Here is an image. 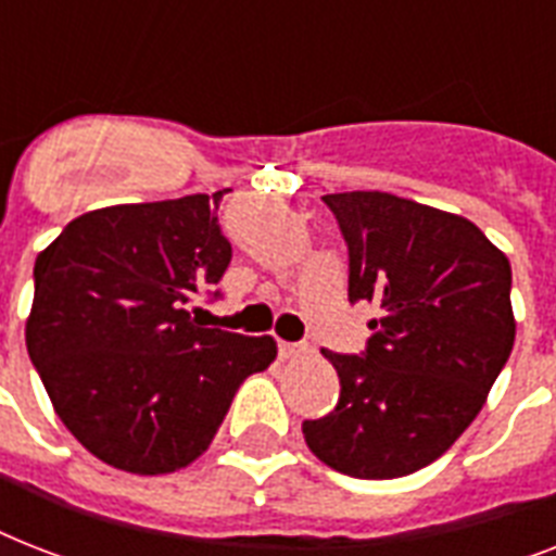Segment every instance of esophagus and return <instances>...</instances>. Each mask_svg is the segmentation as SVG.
I'll return each mask as SVG.
<instances>
[{"instance_id": "obj_1", "label": "esophagus", "mask_w": 556, "mask_h": 556, "mask_svg": "<svg viewBox=\"0 0 556 556\" xmlns=\"http://www.w3.org/2000/svg\"><path fill=\"white\" fill-rule=\"evenodd\" d=\"M308 352V346L305 343H286V340H279V357L282 361H288V357H300Z\"/></svg>"}]
</instances>
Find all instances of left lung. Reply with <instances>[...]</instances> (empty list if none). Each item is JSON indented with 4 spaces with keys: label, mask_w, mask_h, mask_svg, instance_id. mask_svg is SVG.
Returning a JSON list of instances; mask_svg holds the SVG:
<instances>
[{
    "label": "left lung",
    "mask_w": 556,
    "mask_h": 556,
    "mask_svg": "<svg viewBox=\"0 0 556 556\" xmlns=\"http://www.w3.org/2000/svg\"><path fill=\"white\" fill-rule=\"evenodd\" d=\"M323 201L346 239L349 300L380 317L364 355L323 349L340 397L303 421L305 444L338 473L397 479L453 447L508 364L510 262L456 213L378 190Z\"/></svg>",
    "instance_id": "8db88e82"
}]
</instances>
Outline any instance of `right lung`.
<instances>
[{
  "label": "right lung",
  "mask_w": 556,
  "mask_h": 556,
  "mask_svg": "<svg viewBox=\"0 0 556 556\" xmlns=\"http://www.w3.org/2000/svg\"><path fill=\"white\" fill-rule=\"evenodd\" d=\"M218 201L195 192L91 210L34 265L30 364L74 439L126 473L195 462L242 380L277 357L268 334L201 329L187 312L233 256Z\"/></svg>",
  "instance_id": "add662e5"
}]
</instances>
